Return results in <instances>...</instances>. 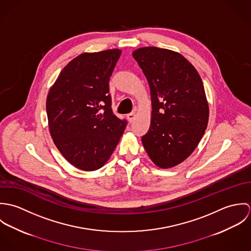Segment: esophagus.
Returning a JSON list of instances; mask_svg holds the SVG:
<instances>
[{"label":"esophagus","instance_id":"1","mask_svg":"<svg viewBox=\"0 0 251 251\" xmlns=\"http://www.w3.org/2000/svg\"><path fill=\"white\" fill-rule=\"evenodd\" d=\"M135 116H136V115H135V113H134V112H132V113H129V114H127V116H126V117H127L128 121L131 123V122H132V121L135 119Z\"/></svg>","mask_w":251,"mask_h":251}]
</instances>
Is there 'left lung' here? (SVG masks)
<instances>
[{
	"mask_svg": "<svg viewBox=\"0 0 251 251\" xmlns=\"http://www.w3.org/2000/svg\"><path fill=\"white\" fill-rule=\"evenodd\" d=\"M149 82L151 119L142 137L151 161L162 169L185 160L203 137L209 103L196 69L178 52L147 46L132 53Z\"/></svg>",
	"mask_w": 251,
	"mask_h": 251,
	"instance_id": "8db88e82",
	"label": "left lung"
}]
</instances>
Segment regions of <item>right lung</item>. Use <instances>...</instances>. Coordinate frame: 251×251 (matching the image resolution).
<instances>
[{
    "instance_id": "1",
    "label": "right lung",
    "mask_w": 251,
    "mask_h": 251,
    "mask_svg": "<svg viewBox=\"0 0 251 251\" xmlns=\"http://www.w3.org/2000/svg\"><path fill=\"white\" fill-rule=\"evenodd\" d=\"M122 50L82 53L60 72L46 99L49 132L77 169L96 171L110 158L126 128L111 109L109 79Z\"/></svg>"
}]
</instances>
